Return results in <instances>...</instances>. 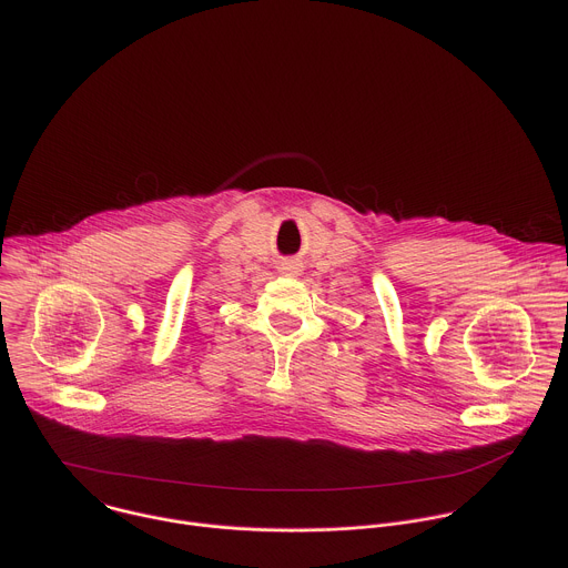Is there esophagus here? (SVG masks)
<instances>
[{
    "instance_id": "34e87169",
    "label": "esophagus",
    "mask_w": 568,
    "mask_h": 568,
    "mask_svg": "<svg viewBox=\"0 0 568 568\" xmlns=\"http://www.w3.org/2000/svg\"><path fill=\"white\" fill-rule=\"evenodd\" d=\"M281 270H283V274H287V276H298V274H301V265H298L296 261H285V263L281 265Z\"/></svg>"
}]
</instances>
